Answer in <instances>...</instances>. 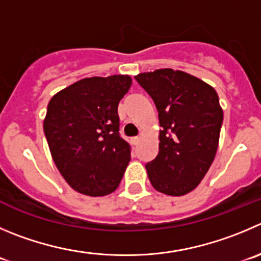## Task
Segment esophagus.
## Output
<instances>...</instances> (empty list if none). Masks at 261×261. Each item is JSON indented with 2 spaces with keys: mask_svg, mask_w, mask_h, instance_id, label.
Wrapping results in <instances>:
<instances>
[{
  "mask_svg": "<svg viewBox=\"0 0 261 261\" xmlns=\"http://www.w3.org/2000/svg\"><path fill=\"white\" fill-rule=\"evenodd\" d=\"M132 143H133V145H135V146H137L138 143H140V137H133V138H132Z\"/></svg>",
  "mask_w": 261,
  "mask_h": 261,
  "instance_id": "obj_1",
  "label": "esophagus"
}]
</instances>
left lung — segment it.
Returning <instances> with one entry per match:
<instances>
[{
  "label": "left lung",
  "mask_w": 261,
  "mask_h": 261,
  "mask_svg": "<svg viewBox=\"0 0 261 261\" xmlns=\"http://www.w3.org/2000/svg\"><path fill=\"white\" fill-rule=\"evenodd\" d=\"M159 113V153L146 164L156 191L183 196L202 180L214 161L223 110L215 89L201 79L173 69L135 76Z\"/></svg>",
  "instance_id": "1"
}]
</instances>
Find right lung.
<instances>
[{
    "mask_svg": "<svg viewBox=\"0 0 261 261\" xmlns=\"http://www.w3.org/2000/svg\"><path fill=\"white\" fill-rule=\"evenodd\" d=\"M132 86L129 75L92 76L49 100L43 130L55 165L73 190L106 196L118 188L130 161L119 135V101Z\"/></svg>",
    "mask_w": 261,
    "mask_h": 261,
    "instance_id": "add662e5",
    "label": "right lung"
}]
</instances>
